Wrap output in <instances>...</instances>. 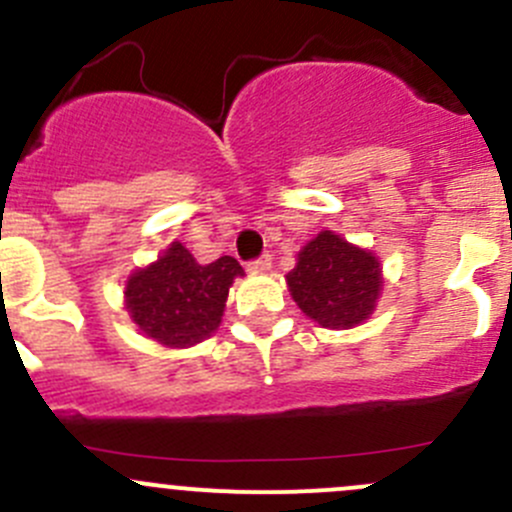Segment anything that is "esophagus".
Masks as SVG:
<instances>
[{
    "label": "esophagus",
    "mask_w": 512,
    "mask_h": 512,
    "mask_svg": "<svg viewBox=\"0 0 512 512\" xmlns=\"http://www.w3.org/2000/svg\"><path fill=\"white\" fill-rule=\"evenodd\" d=\"M270 265H272V257L270 255H260V257H255V260L247 262L245 267L250 272H265V270H270Z\"/></svg>",
    "instance_id": "34e87169"
}]
</instances>
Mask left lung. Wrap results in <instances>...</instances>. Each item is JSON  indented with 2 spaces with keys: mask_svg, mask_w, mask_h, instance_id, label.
I'll return each instance as SVG.
<instances>
[{
  "mask_svg": "<svg viewBox=\"0 0 512 512\" xmlns=\"http://www.w3.org/2000/svg\"><path fill=\"white\" fill-rule=\"evenodd\" d=\"M287 285L299 309L314 322L327 329H349L374 309L381 270L371 252L324 230L299 252Z\"/></svg>",
  "mask_w": 512,
  "mask_h": 512,
  "instance_id": "obj_1",
  "label": "left lung"
}]
</instances>
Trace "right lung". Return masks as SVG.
<instances>
[{
    "label": "right lung",
    "mask_w": 512,
    "mask_h": 512,
    "mask_svg": "<svg viewBox=\"0 0 512 512\" xmlns=\"http://www.w3.org/2000/svg\"><path fill=\"white\" fill-rule=\"evenodd\" d=\"M245 275L235 257L198 265L180 242L158 262L138 270L126 285V307L133 322L165 347H190L218 329L227 289Z\"/></svg>",
    "instance_id": "1"
}]
</instances>
